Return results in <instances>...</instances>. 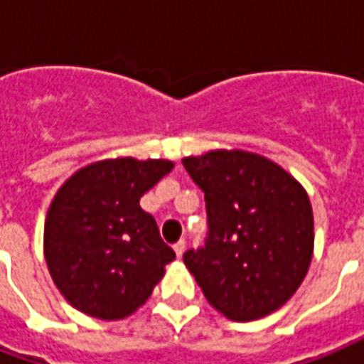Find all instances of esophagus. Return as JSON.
Returning <instances> with one entry per match:
<instances>
[{
  "instance_id": "34e87169",
  "label": "esophagus",
  "mask_w": 364,
  "mask_h": 364,
  "mask_svg": "<svg viewBox=\"0 0 364 364\" xmlns=\"http://www.w3.org/2000/svg\"><path fill=\"white\" fill-rule=\"evenodd\" d=\"M185 247H187V242H185V240H179V242L173 245V250H175V253H177V257H181L183 253H185Z\"/></svg>"
}]
</instances>
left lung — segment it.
<instances>
[{
  "instance_id": "obj_1",
  "label": "left lung",
  "mask_w": 364,
  "mask_h": 364,
  "mask_svg": "<svg viewBox=\"0 0 364 364\" xmlns=\"http://www.w3.org/2000/svg\"><path fill=\"white\" fill-rule=\"evenodd\" d=\"M183 166L205 193V245L183 261L228 320L279 310L304 281L314 253V216L304 187L259 154L213 150Z\"/></svg>"
}]
</instances>
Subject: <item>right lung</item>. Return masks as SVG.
Wrapping results in <instances>:
<instances>
[{
	"label": "right lung",
	"mask_w": 364,
	"mask_h": 364,
	"mask_svg": "<svg viewBox=\"0 0 364 364\" xmlns=\"http://www.w3.org/2000/svg\"><path fill=\"white\" fill-rule=\"evenodd\" d=\"M171 169L169 159H103L58 189L44 222V257L54 284L80 312L122 320L166 274L175 252L140 197Z\"/></svg>",
	"instance_id": "obj_1"
}]
</instances>
